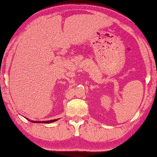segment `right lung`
I'll return each mask as SVG.
<instances>
[{"mask_svg":"<svg viewBox=\"0 0 157 157\" xmlns=\"http://www.w3.org/2000/svg\"><path fill=\"white\" fill-rule=\"evenodd\" d=\"M27 120H28V118H26ZM59 119H56V120H48V121H33V120H28V121H30V122H33V123H45V124H49V123H51V122H56V121H57Z\"/></svg>","mask_w":157,"mask_h":157,"instance_id":"add662e5","label":"right lung"}]
</instances>
